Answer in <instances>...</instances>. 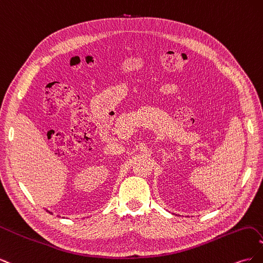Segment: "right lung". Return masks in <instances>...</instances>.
Wrapping results in <instances>:
<instances>
[{
    "label": "right lung",
    "instance_id": "1",
    "mask_svg": "<svg viewBox=\"0 0 263 263\" xmlns=\"http://www.w3.org/2000/svg\"><path fill=\"white\" fill-rule=\"evenodd\" d=\"M47 212H48V213H50V214H52V213H51V212H49V211H47Z\"/></svg>",
    "mask_w": 263,
    "mask_h": 263
}]
</instances>
